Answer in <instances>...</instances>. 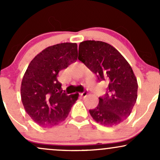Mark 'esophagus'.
Instances as JSON below:
<instances>
[{
    "mask_svg": "<svg viewBox=\"0 0 160 160\" xmlns=\"http://www.w3.org/2000/svg\"><path fill=\"white\" fill-rule=\"evenodd\" d=\"M87 94H88V92L86 91V90H85L84 92H82V93H80V96L81 97H82V98H83V97H86V95H87Z\"/></svg>",
    "mask_w": 160,
    "mask_h": 160,
    "instance_id": "esophagus-1",
    "label": "esophagus"
}]
</instances>
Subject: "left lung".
Segmentation results:
<instances>
[{
	"label": "left lung",
	"instance_id": "1",
	"mask_svg": "<svg viewBox=\"0 0 160 160\" xmlns=\"http://www.w3.org/2000/svg\"><path fill=\"white\" fill-rule=\"evenodd\" d=\"M78 59L108 84L98 105L89 113L95 122L108 127L120 124L132 113L137 100L138 82L132 68L109 43L85 40L79 45Z\"/></svg>",
	"mask_w": 160,
	"mask_h": 160
}]
</instances>
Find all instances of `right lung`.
Here are the masks:
<instances>
[{"instance_id": "1", "label": "right lung", "mask_w": 160, "mask_h": 160, "mask_svg": "<svg viewBox=\"0 0 160 160\" xmlns=\"http://www.w3.org/2000/svg\"><path fill=\"white\" fill-rule=\"evenodd\" d=\"M77 59V43H62L43 49L29 64L22 81V102L28 114L40 126L59 124L78 100V93L62 92L57 80L58 72Z\"/></svg>"}]
</instances>
